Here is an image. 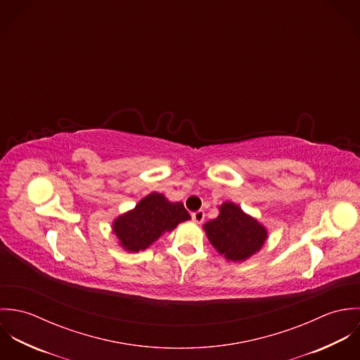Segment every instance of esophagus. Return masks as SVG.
Returning a JSON list of instances; mask_svg holds the SVG:
<instances>
[{
    "label": "esophagus",
    "instance_id": "1",
    "mask_svg": "<svg viewBox=\"0 0 360 360\" xmlns=\"http://www.w3.org/2000/svg\"><path fill=\"white\" fill-rule=\"evenodd\" d=\"M204 219H205V212H204V210H197V212L193 213V220H194L195 223L201 224V223L204 221Z\"/></svg>",
    "mask_w": 360,
    "mask_h": 360
}]
</instances>
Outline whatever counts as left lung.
<instances>
[{
    "mask_svg": "<svg viewBox=\"0 0 360 360\" xmlns=\"http://www.w3.org/2000/svg\"><path fill=\"white\" fill-rule=\"evenodd\" d=\"M204 230L212 247L231 262L250 259L267 240L266 227L231 201L219 206V216L206 221Z\"/></svg>",
    "mask_w": 360,
    "mask_h": 360,
    "instance_id": "1",
    "label": "left lung"
}]
</instances>
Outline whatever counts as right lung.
<instances>
[{"label": "right lung", "mask_w": 360, "mask_h": 360, "mask_svg": "<svg viewBox=\"0 0 360 360\" xmlns=\"http://www.w3.org/2000/svg\"><path fill=\"white\" fill-rule=\"evenodd\" d=\"M190 219L181 202H170L163 194L151 193L133 209L117 216L112 231L124 251L140 252L151 247L162 234Z\"/></svg>", "instance_id": "obj_1"}]
</instances>
